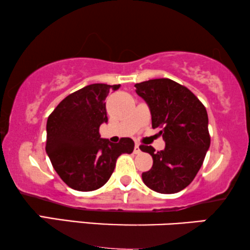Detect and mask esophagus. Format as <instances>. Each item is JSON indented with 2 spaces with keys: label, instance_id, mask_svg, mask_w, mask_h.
<instances>
[{
  "label": "esophagus",
  "instance_id": "1",
  "mask_svg": "<svg viewBox=\"0 0 250 250\" xmlns=\"http://www.w3.org/2000/svg\"><path fill=\"white\" fill-rule=\"evenodd\" d=\"M140 152H141V149H140V145H139V143H135L134 153H140Z\"/></svg>",
  "mask_w": 250,
  "mask_h": 250
}]
</instances>
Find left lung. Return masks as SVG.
Here are the masks:
<instances>
[{"instance_id": "obj_1", "label": "left lung", "mask_w": 250, "mask_h": 250, "mask_svg": "<svg viewBox=\"0 0 250 250\" xmlns=\"http://www.w3.org/2000/svg\"><path fill=\"white\" fill-rule=\"evenodd\" d=\"M135 92L151 112L152 128H160L165 149L140 146L151 155V169L142 180L159 193H176L192 182L210 146L208 116L205 105L183 85L169 78L135 84Z\"/></svg>"}]
</instances>
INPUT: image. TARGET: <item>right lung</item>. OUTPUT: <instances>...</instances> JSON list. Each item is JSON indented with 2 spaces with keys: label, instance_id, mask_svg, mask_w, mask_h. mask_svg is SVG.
<instances>
[{
  "label": "right lung",
  "instance_id": "1",
  "mask_svg": "<svg viewBox=\"0 0 250 250\" xmlns=\"http://www.w3.org/2000/svg\"><path fill=\"white\" fill-rule=\"evenodd\" d=\"M121 85L91 84L63 99L46 123V153L61 180L77 191H93L110 179L116 160L132 153L134 142L102 139L99 128L107 123L105 98Z\"/></svg>",
  "mask_w": 250,
  "mask_h": 250
}]
</instances>
